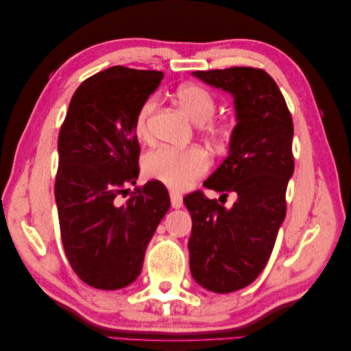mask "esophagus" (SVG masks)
<instances>
[{"instance_id": "obj_1", "label": "esophagus", "mask_w": 351, "mask_h": 351, "mask_svg": "<svg viewBox=\"0 0 351 351\" xmlns=\"http://www.w3.org/2000/svg\"><path fill=\"white\" fill-rule=\"evenodd\" d=\"M169 199H171V206L178 209L183 206V196L180 195L176 190H169Z\"/></svg>"}]
</instances>
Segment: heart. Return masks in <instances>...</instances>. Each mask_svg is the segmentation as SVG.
Returning <instances> with one entry per match:
<instances>
[{"label": "heart", "mask_w": 351, "mask_h": 351, "mask_svg": "<svg viewBox=\"0 0 351 351\" xmlns=\"http://www.w3.org/2000/svg\"><path fill=\"white\" fill-rule=\"evenodd\" d=\"M176 97L187 115L197 124L199 133L209 145L221 147L231 141L232 124L228 120L215 119L217 99L208 88L187 83L177 89ZM155 107V98H147L134 115L133 127L139 141H147L151 137L149 120ZM208 168L209 158L200 147L176 149L169 146H159L143 158L145 174L173 190L187 189L204 176Z\"/></svg>", "instance_id": "obj_1"}]
</instances>
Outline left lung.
<instances>
[{
	"label": "left lung",
	"mask_w": 351,
	"mask_h": 351,
	"mask_svg": "<svg viewBox=\"0 0 351 351\" xmlns=\"http://www.w3.org/2000/svg\"><path fill=\"white\" fill-rule=\"evenodd\" d=\"M234 97L237 124L230 155L204 186L236 195L226 209L202 190L184 197L192 215L190 272L214 293H231L258 278L285 218V192L294 171L293 119L277 83L262 69L195 71Z\"/></svg>",
	"instance_id": "left-lung-1"
}]
</instances>
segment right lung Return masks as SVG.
<instances>
[{
    "mask_svg": "<svg viewBox=\"0 0 351 351\" xmlns=\"http://www.w3.org/2000/svg\"><path fill=\"white\" fill-rule=\"evenodd\" d=\"M162 71L114 66L74 92L58 134L56 200L69 263L93 289L119 290L142 271L147 244L169 208L164 184L136 187L141 146L134 115Z\"/></svg>",
    "mask_w": 351,
    "mask_h": 351,
    "instance_id": "obj_1",
    "label": "right lung"
}]
</instances>
